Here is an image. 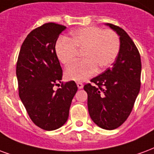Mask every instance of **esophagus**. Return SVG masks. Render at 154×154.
I'll list each match as a JSON object with an SVG mask.
<instances>
[{
  "mask_svg": "<svg viewBox=\"0 0 154 154\" xmlns=\"http://www.w3.org/2000/svg\"><path fill=\"white\" fill-rule=\"evenodd\" d=\"M76 84H77V86H78V88H79V89H81V88H83V87H84V85L82 84L81 82H77Z\"/></svg>",
  "mask_w": 154,
  "mask_h": 154,
  "instance_id": "esophagus-1",
  "label": "esophagus"
}]
</instances>
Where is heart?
<instances>
[{
    "label": "heart",
    "instance_id": "heart-1",
    "mask_svg": "<svg viewBox=\"0 0 154 154\" xmlns=\"http://www.w3.org/2000/svg\"><path fill=\"white\" fill-rule=\"evenodd\" d=\"M120 39L113 30L88 26L74 30L70 38H60L56 44L57 58L63 65L71 63L82 51L84 59L66 68V78L81 81L94 76L99 70L109 67L120 51Z\"/></svg>",
    "mask_w": 154,
    "mask_h": 154
}]
</instances>
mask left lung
Listing matches in <instances>:
<instances>
[{
	"instance_id": "8db88e82",
	"label": "left lung",
	"mask_w": 154,
	"mask_h": 154,
	"mask_svg": "<svg viewBox=\"0 0 154 154\" xmlns=\"http://www.w3.org/2000/svg\"><path fill=\"white\" fill-rule=\"evenodd\" d=\"M106 25L120 36V51L112 66L91 79L84 89L88 94L91 119L99 127L114 130L131 114L140 89L141 60L138 48L123 29Z\"/></svg>"
}]
</instances>
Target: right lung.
I'll return each mask as SVG.
<instances>
[{
	"label": "right lung",
	"instance_id": "1",
	"mask_svg": "<svg viewBox=\"0 0 154 154\" xmlns=\"http://www.w3.org/2000/svg\"><path fill=\"white\" fill-rule=\"evenodd\" d=\"M66 26L47 23L28 34L20 48L16 75L19 95L30 119L45 131L62 126L78 90L75 82H61L62 69L56 53V42Z\"/></svg>",
	"mask_w": 154,
	"mask_h": 154
}]
</instances>
